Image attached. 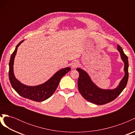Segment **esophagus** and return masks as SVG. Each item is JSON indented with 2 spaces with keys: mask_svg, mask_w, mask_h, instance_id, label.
I'll return each instance as SVG.
<instances>
[{
  "mask_svg": "<svg viewBox=\"0 0 135 135\" xmlns=\"http://www.w3.org/2000/svg\"><path fill=\"white\" fill-rule=\"evenodd\" d=\"M78 66V61H75L71 64V69H75Z\"/></svg>",
  "mask_w": 135,
  "mask_h": 135,
  "instance_id": "34e87169",
  "label": "esophagus"
}]
</instances>
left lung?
Listing matches in <instances>:
<instances>
[{"label":"left lung","mask_w":135,"mask_h":135,"mask_svg":"<svg viewBox=\"0 0 135 135\" xmlns=\"http://www.w3.org/2000/svg\"><path fill=\"white\" fill-rule=\"evenodd\" d=\"M117 50L120 58L124 62V75L118 86L114 89H102L93 82L88 73L79 68L76 69L79 76L78 80V87L81 95L89 102L96 105H104L110 103L119 96L125 88L128 79V57L123 52L119 45Z\"/></svg>","instance_id":"obj_1"}]
</instances>
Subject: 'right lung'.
Masks as SVG:
<instances>
[{"label":"right lung","mask_w":135,"mask_h":135,"mask_svg":"<svg viewBox=\"0 0 135 135\" xmlns=\"http://www.w3.org/2000/svg\"><path fill=\"white\" fill-rule=\"evenodd\" d=\"M23 41L24 40H22L17 45L15 51L11 56L9 63V78L10 82L12 88L21 96L32 101H43L50 98L54 93L58 87L61 78L70 71L71 68L67 67L60 69L46 82L41 84L30 86L22 83L16 79L15 76L13 65L17 48Z\"/></svg>","instance_id":"add662e5"}]
</instances>
